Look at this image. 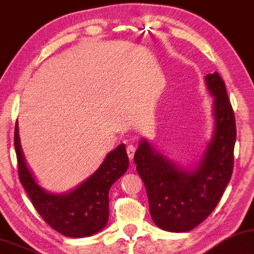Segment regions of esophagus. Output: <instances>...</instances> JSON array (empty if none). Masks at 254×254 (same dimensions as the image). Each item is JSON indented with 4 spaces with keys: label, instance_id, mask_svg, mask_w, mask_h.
I'll use <instances>...</instances> for the list:
<instances>
[{
    "label": "esophagus",
    "instance_id": "esophagus-1",
    "mask_svg": "<svg viewBox=\"0 0 254 254\" xmlns=\"http://www.w3.org/2000/svg\"><path fill=\"white\" fill-rule=\"evenodd\" d=\"M134 151H136V146H134L133 144H129V145L127 146V156H129L130 159L133 158Z\"/></svg>",
    "mask_w": 254,
    "mask_h": 254
}]
</instances>
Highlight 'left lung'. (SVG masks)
<instances>
[{
  "instance_id": "8db88e82",
  "label": "left lung",
  "mask_w": 254,
  "mask_h": 254,
  "mask_svg": "<svg viewBox=\"0 0 254 254\" xmlns=\"http://www.w3.org/2000/svg\"><path fill=\"white\" fill-rule=\"evenodd\" d=\"M213 97V132L197 165L182 168L146 139L134 153L137 172L145 185L151 218L169 232H188L203 223L219 203L233 170L236 121L219 73L205 76Z\"/></svg>"
}]
</instances>
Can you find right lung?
Instances as JSON below:
<instances>
[{"mask_svg":"<svg viewBox=\"0 0 254 254\" xmlns=\"http://www.w3.org/2000/svg\"><path fill=\"white\" fill-rule=\"evenodd\" d=\"M14 142L21 184L48 225L71 238L90 237L104 229L109 219V190L129 168L125 144L109 152L101 166L73 190L53 193L38 184L28 168L17 122Z\"/></svg>","mask_w":254,"mask_h":254,"instance_id":"add662e5","label":"right lung"}]
</instances>
